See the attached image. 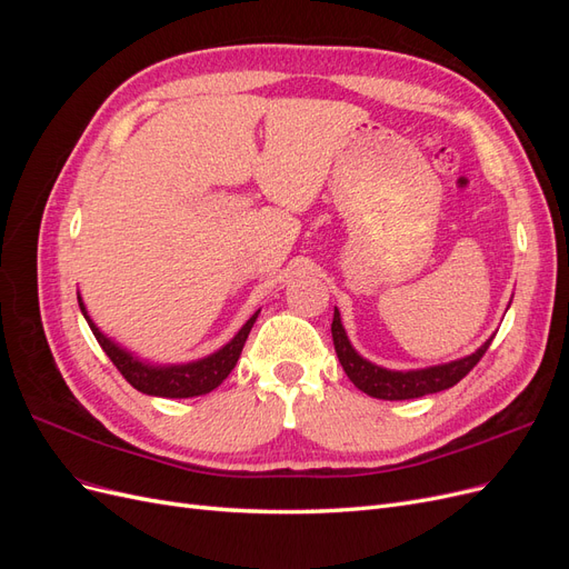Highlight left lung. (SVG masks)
Returning a JSON list of instances; mask_svg holds the SVG:
<instances>
[{"label": "left lung", "mask_w": 569, "mask_h": 569, "mask_svg": "<svg viewBox=\"0 0 569 569\" xmlns=\"http://www.w3.org/2000/svg\"><path fill=\"white\" fill-rule=\"evenodd\" d=\"M332 339H335V351L343 372H347L349 380L360 391H366L368 396H372V399H382V401H406V399H420V396L437 393L458 385L462 377L479 363V358L487 353L493 337H489L470 356L449 360V363L418 368V370H389L360 356L353 349L347 330H343L339 308H335V318H332Z\"/></svg>", "instance_id": "8db88e82"}]
</instances>
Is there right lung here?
<instances>
[{
	"label": "right lung",
	"instance_id": "1",
	"mask_svg": "<svg viewBox=\"0 0 569 569\" xmlns=\"http://www.w3.org/2000/svg\"><path fill=\"white\" fill-rule=\"evenodd\" d=\"M78 303L80 311L88 320L92 335L97 337L99 347L104 349V353L111 358V363L120 370V375L142 393L149 396H161V399H192V396H203L213 391L226 377L232 372V368L237 366L239 353L244 349V341L251 332V327L261 313V308L242 325L226 347H220L218 351L189 360V363H151V360H144L137 353L128 351L126 347H120L116 339H111L109 335H104L97 327V322L90 318L88 308H84V301L78 291Z\"/></svg>",
	"mask_w": 569,
	"mask_h": 569
}]
</instances>
